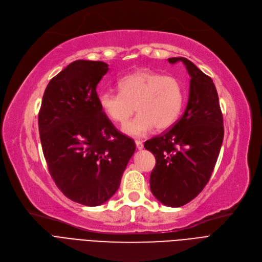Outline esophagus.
<instances>
[{"mask_svg":"<svg viewBox=\"0 0 262 262\" xmlns=\"http://www.w3.org/2000/svg\"><path fill=\"white\" fill-rule=\"evenodd\" d=\"M135 143H136V146H137V149H138V150H142V149H143V143H142V141H140V140H136V141H135Z\"/></svg>","mask_w":262,"mask_h":262,"instance_id":"obj_1","label":"esophagus"}]
</instances>
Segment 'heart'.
I'll use <instances>...</instances> for the list:
<instances>
[{"label":"heart","mask_w":262,"mask_h":262,"mask_svg":"<svg viewBox=\"0 0 262 262\" xmlns=\"http://www.w3.org/2000/svg\"><path fill=\"white\" fill-rule=\"evenodd\" d=\"M120 92L104 91L97 96L104 115L123 125L137 109L138 116L123 127L129 136L141 137L154 127L165 130L172 126L184 104V89L173 76L139 70L118 82Z\"/></svg>","instance_id":"b5f03b06"}]
</instances>
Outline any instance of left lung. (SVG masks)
<instances>
[{
	"instance_id": "1",
	"label": "left lung",
	"mask_w": 262,
	"mask_h": 262,
	"mask_svg": "<svg viewBox=\"0 0 262 262\" xmlns=\"http://www.w3.org/2000/svg\"><path fill=\"white\" fill-rule=\"evenodd\" d=\"M190 76L186 109L181 119L162 135L144 142L155 156L150 176L154 197L167 207L178 208L197 197L209 182L224 139V122L217 91L212 79L185 58Z\"/></svg>"
}]
</instances>
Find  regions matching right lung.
<instances>
[{
  "label": "right lung",
  "instance_id": "right-lung-1",
  "mask_svg": "<svg viewBox=\"0 0 262 262\" xmlns=\"http://www.w3.org/2000/svg\"><path fill=\"white\" fill-rule=\"evenodd\" d=\"M108 64L78 60L53 77L42 96L38 128L51 178L63 194L89 207L118 190L136 144L101 112L96 86Z\"/></svg>",
  "mask_w": 262,
  "mask_h": 262
}]
</instances>
